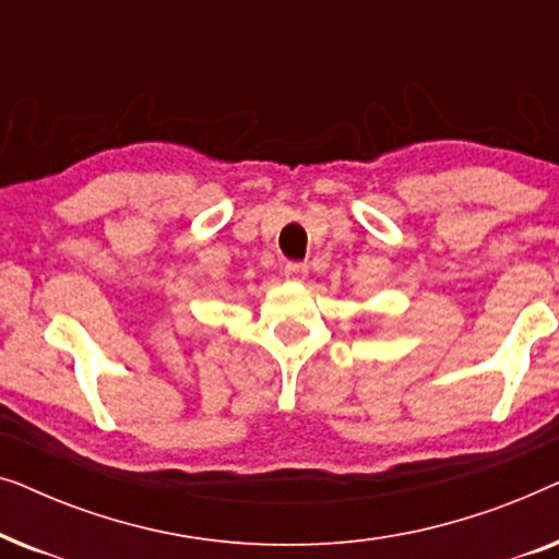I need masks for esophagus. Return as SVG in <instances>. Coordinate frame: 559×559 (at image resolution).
Returning a JSON list of instances; mask_svg holds the SVG:
<instances>
[{
    "mask_svg": "<svg viewBox=\"0 0 559 559\" xmlns=\"http://www.w3.org/2000/svg\"><path fill=\"white\" fill-rule=\"evenodd\" d=\"M285 277L297 280V282L305 280V277H308V264H305V262H287L285 264Z\"/></svg>",
    "mask_w": 559,
    "mask_h": 559,
    "instance_id": "34e87169",
    "label": "esophagus"
}]
</instances>
